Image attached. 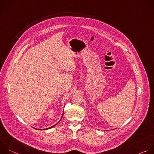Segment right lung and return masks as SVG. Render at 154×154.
Wrapping results in <instances>:
<instances>
[{"label":"right lung","mask_w":154,"mask_h":154,"mask_svg":"<svg viewBox=\"0 0 154 154\" xmlns=\"http://www.w3.org/2000/svg\"><path fill=\"white\" fill-rule=\"evenodd\" d=\"M63 115H62V116H61V118H62V117H63ZM60 120H61V119H60ZM60 121H59V122H60ZM58 122H57V124H55V125H53V126H52V127H49V128H46V129H45H45H43V130H48V129H49V128H52V127H55V125H57V124H58ZM41 130H42V129H41Z\"/></svg>","instance_id":"right-lung-1"}]
</instances>
